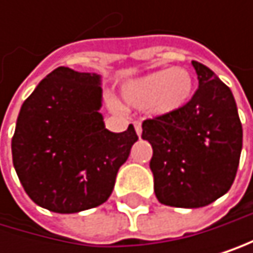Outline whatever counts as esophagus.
I'll return each instance as SVG.
<instances>
[{
	"label": "esophagus",
	"mask_w": 253,
	"mask_h": 253,
	"mask_svg": "<svg viewBox=\"0 0 253 253\" xmlns=\"http://www.w3.org/2000/svg\"><path fill=\"white\" fill-rule=\"evenodd\" d=\"M133 127L136 130V135L141 136V132H142V126H141V121H133Z\"/></svg>",
	"instance_id": "obj_1"
}]
</instances>
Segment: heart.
I'll list each match as a JSON object with an SVG mask.
<instances>
[{"mask_svg": "<svg viewBox=\"0 0 253 253\" xmlns=\"http://www.w3.org/2000/svg\"><path fill=\"white\" fill-rule=\"evenodd\" d=\"M194 92V79L185 68H170L126 82L121 98L130 108H149L155 115H170L187 106Z\"/></svg>", "mask_w": 253, "mask_h": 253, "instance_id": "obj_1", "label": "heart"}]
</instances>
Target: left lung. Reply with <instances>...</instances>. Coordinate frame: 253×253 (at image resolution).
<instances>
[{
	"label": "left lung",
	"mask_w": 253,
	"mask_h": 253,
	"mask_svg": "<svg viewBox=\"0 0 253 253\" xmlns=\"http://www.w3.org/2000/svg\"><path fill=\"white\" fill-rule=\"evenodd\" d=\"M191 63L199 88L188 104L142 123V139L153 149L155 194L174 208L207 207L226 194L243 147V127L231 89L208 66Z\"/></svg>",
	"instance_id": "1"
}]
</instances>
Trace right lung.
Wrapping results in <instances>:
<instances>
[{
    "label": "right lung",
    "instance_id": "obj_1",
    "mask_svg": "<svg viewBox=\"0 0 253 253\" xmlns=\"http://www.w3.org/2000/svg\"><path fill=\"white\" fill-rule=\"evenodd\" d=\"M100 76L59 66L28 97L12 138L16 174L36 205L60 214L104 203L138 135L104 127Z\"/></svg>",
    "mask_w": 253,
    "mask_h": 253
}]
</instances>
